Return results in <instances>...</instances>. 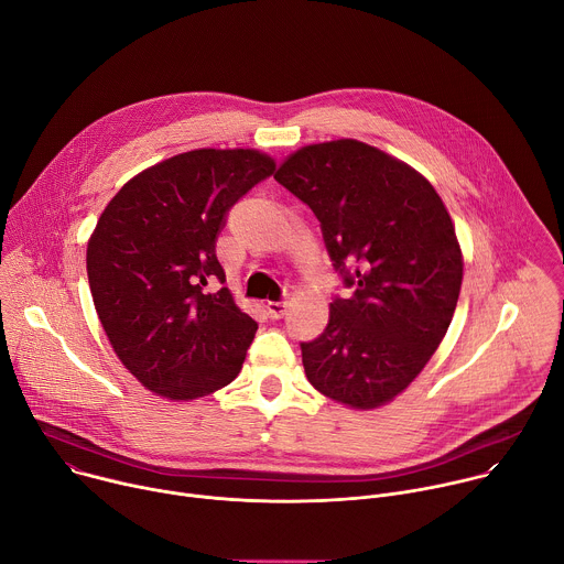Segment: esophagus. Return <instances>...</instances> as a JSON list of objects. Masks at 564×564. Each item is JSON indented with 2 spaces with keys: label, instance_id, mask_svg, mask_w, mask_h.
I'll return each instance as SVG.
<instances>
[{
  "label": "esophagus",
  "instance_id": "34e87169",
  "mask_svg": "<svg viewBox=\"0 0 564 564\" xmlns=\"http://www.w3.org/2000/svg\"><path fill=\"white\" fill-rule=\"evenodd\" d=\"M288 301H270L265 307H268V314L272 316V318H281L285 312H288Z\"/></svg>",
  "mask_w": 564,
  "mask_h": 564
}]
</instances>
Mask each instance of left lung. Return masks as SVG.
I'll list each match as a JSON object with an SVG mask.
<instances>
[{
    "label": "left lung",
    "mask_w": 564,
    "mask_h": 564,
    "mask_svg": "<svg viewBox=\"0 0 564 564\" xmlns=\"http://www.w3.org/2000/svg\"><path fill=\"white\" fill-rule=\"evenodd\" d=\"M274 178L318 218L350 299L301 344L307 381L344 406L379 409L404 392L442 344L464 257L435 187L404 160L352 138L305 144Z\"/></svg>",
    "instance_id": "obj_1"
}]
</instances>
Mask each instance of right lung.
Wrapping results in <instances>:
<instances>
[{"instance_id": "obj_1", "label": "right lung", "mask_w": 564, "mask_h": 564, "mask_svg": "<svg viewBox=\"0 0 564 564\" xmlns=\"http://www.w3.org/2000/svg\"><path fill=\"white\" fill-rule=\"evenodd\" d=\"M259 149H194L122 185L87 246L94 305L122 366L153 394L192 401L231 383L259 324L216 259L229 207L272 176Z\"/></svg>"}]
</instances>
